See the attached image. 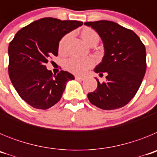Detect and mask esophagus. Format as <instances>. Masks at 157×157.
I'll list each match as a JSON object with an SVG mask.
<instances>
[{
	"instance_id": "esophagus-1",
	"label": "esophagus",
	"mask_w": 157,
	"mask_h": 157,
	"mask_svg": "<svg viewBox=\"0 0 157 157\" xmlns=\"http://www.w3.org/2000/svg\"><path fill=\"white\" fill-rule=\"evenodd\" d=\"M75 79L78 81H83L85 80V77H80V76H75Z\"/></svg>"
}]
</instances>
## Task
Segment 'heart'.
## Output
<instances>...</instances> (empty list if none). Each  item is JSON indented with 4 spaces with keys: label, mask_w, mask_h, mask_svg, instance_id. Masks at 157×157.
Returning <instances> with one entry per match:
<instances>
[{
    "label": "heart",
    "mask_w": 157,
    "mask_h": 157,
    "mask_svg": "<svg viewBox=\"0 0 157 157\" xmlns=\"http://www.w3.org/2000/svg\"><path fill=\"white\" fill-rule=\"evenodd\" d=\"M82 39L90 46L96 45L99 41V35L94 29L90 27H83L79 32ZM70 38L69 34H66L62 37L59 42V52H63L66 49L67 45ZM94 65V60L91 59H81L77 57H71L67 59L63 63L65 69L73 74L83 75L88 69L92 67Z\"/></svg>",
    "instance_id": "heart-1"
}]
</instances>
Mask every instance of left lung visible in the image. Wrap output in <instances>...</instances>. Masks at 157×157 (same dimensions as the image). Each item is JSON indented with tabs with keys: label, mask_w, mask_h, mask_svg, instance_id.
Instances as JSON below:
<instances>
[{
	"label": "left lung",
	"mask_w": 157,
	"mask_h": 157,
	"mask_svg": "<svg viewBox=\"0 0 157 157\" xmlns=\"http://www.w3.org/2000/svg\"><path fill=\"white\" fill-rule=\"evenodd\" d=\"M97 31L103 42L105 54L94 72L106 75V82L87 94L89 101L103 110L125 106L135 96L146 71V52L144 44L131 30L108 20L86 22Z\"/></svg>",
	"instance_id": "left-lung-1"
}]
</instances>
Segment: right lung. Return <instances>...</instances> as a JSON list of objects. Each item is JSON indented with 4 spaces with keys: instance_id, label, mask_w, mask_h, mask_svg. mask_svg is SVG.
<instances>
[{
    "instance_id": "right-lung-1",
    "label": "right lung",
    "mask_w": 157,
    "mask_h": 157,
    "mask_svg": "<svg viewBox=\"0 0 157 157\" xmlns=\"http://www.w3.org/2000/svg\"><path fill=\"white\" fill-rule=\"evenodd\" d=\"M82 22L48 17L33 22L17 32L8 46V75L19 97L33 108L48 109L60 100L73 75H57L46 68L48 59L58 55L59 42Z\"/></svg>"
}]
</instances>
